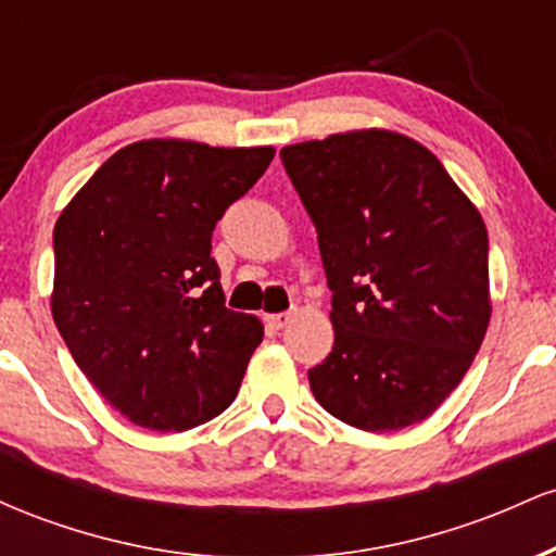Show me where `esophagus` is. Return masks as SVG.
I'll list each match as a JSON object with an SVG mask.
<instances>
[{
  "label": "esophagus",
  "mask_w": 556,
  "mask_h": 556,
  "mask_svg": "<svg viewBox=\"0 0 556 556\" xmlns=\"http://www.w3.org/2000/svg\"><path fill=\"white\" fill-rule=\"evenodd\" d=\"M266 321H269L274 329H285L287 324L292 321V311H285V314H271L269 318H266Z\"/></svg>",
  "instance_id": "esophagus-1"
}]
</instances>
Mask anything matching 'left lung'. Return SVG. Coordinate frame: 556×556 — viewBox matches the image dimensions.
Returning <instances> with one entry per match:
<instances>
[{
    "label": "left lung",
    "instance_id": "obj_1",
    "mask_svg": "<svg viewBox=\"0 0 556 556\" xmlns=\"http://www.w3.org/2000/svg\"><path fill=\"white\" fill-rule=\"evenodd\" d=\"M279 156L331 290L334 348L308 371L311 392L363 431L429 418L489 327L481 214L426 146L392 130L334 132Z\"/></svg>",
    "mask_w": 556,
    "mask_h": 556
}]
</instances>
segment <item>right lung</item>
Wrapping results in <instances>:
<instances>
[{
  "mask_svg": "<svg viewBox=\"0 0 556 556\" xmlns=\"http://www.w3.org/2000/svg\"><path fill=\"white\" fill-rule=\"evenodd\" d=\"M271 159V146L138 140L56 219L54 324L88 381L136 426L193 429L238 394L264 324L225 308L212 232Z\"/></svg>",
  "mask_w": 556,
  "mask_h": 556,
  "instance_id": "add662e5",
  "label": "right lung"
}]
</instances>
